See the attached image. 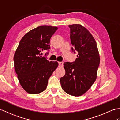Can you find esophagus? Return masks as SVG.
<instances>
[{"label": "esophagus", "mask_w": 120, "mask_h": 120, "mask_svg": "<svg viewBox=\"0 0 120 120\" xmlns=\"http://www.w3.org/2000/svg\"><path fill=\"white\" fill-rule=\"evenodd\" d=\"M58 64H59V66L60 67H63V62H59V63H58Z\"/></svg>", "instance_id": "1"}]
</instances>
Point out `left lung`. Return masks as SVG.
<instances>
[{"label":"left lung","instance_id":"1","mask_svg":"<svg viewBox=\"0 0 120 120\" xmlns=\"http://www.w3.org/2000/svg\"><path fill=\"white\" fill-rule=\"evenodd\" d=\"M73 51L77 58L73 63L64 64L65 75L60 79L63 90L67 94L78 97L88 90L97 78L100 58L95 39L80 24L69 25Z\"/></svg>","mask_w":120,"mask_h":120}]
</instances>
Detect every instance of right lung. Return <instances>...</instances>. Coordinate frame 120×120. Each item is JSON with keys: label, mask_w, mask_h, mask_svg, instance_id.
<instances>
[{"label": "right lung", "mask_w": 120, "mask_h": 120, "mask_svg": "<svg viewBox=\"0 0 120 120\" xmlns=\"http://www.w3.org/2000/svg\"><path fill=\"white\" fill-rule=\"evenodd\" d=\"M58 28L42 25L26 33L20 40L14 56V68L20 85L30 94L46 89L48 80L58 66L42 57V51L50 49V40Z\"/></svg>", "instance_id": "obj_1"}]
</instances>
